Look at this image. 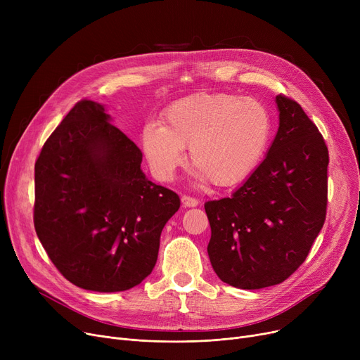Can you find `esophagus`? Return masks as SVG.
Instances as JSON below:
<instances>
[{
    "label": "esophagus",
    "instance_id": "1",
    "mask_svg": "<svg viewBox=\"0 0 360 360\" xmlns=\"http://www.w3.org/2000/svg\"><path fill=\"white\" fill-rule=\"evenodd\" d=\"M181 201H182V205H184V207H197L198 202H200L197 198L188 197V195H182Z\"/></svg>",
    "mask_w": 360,
    "mask_h": 360
}]
</instances>
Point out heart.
I'll use <instances>...</instances> for the list:
<instances>
[{
	"mask_svg": "<svg viewBox=\"0 0 360 360\" xmlns=\"http://www.w3.org/2000/svg\"><path fill=\"white\" fill-rule=\"evenodd\" d=\"M271 137V117L262 102L228 93H200L170 105L160 122L141 128L140 143L159 181H170L190 160L195 176L219 186L247 178L264 156Z\"/></svg>",
	"mask_w": 360,
	"mask_h": 360,
	"instance_id": "heart-1",
	"label": "heart"
}]
</instances>
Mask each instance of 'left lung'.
Masks as SVG:
<instances>
[{
  "label": "left lung",
  "mask_w": 360,
  "mask_h": 360,
  "mask_svg": "<svg viewBox=\"0 0 360 360\" xmlns=\"http://www.w3.org/2000/svg\"><path fill=\"white\" fill-rule=\"evenodd\" d=\"M278 129L231 198L207 201V247L219 278L238 289L285 281L305 261L327 210L328 150L299 103L276 96Z\"/></svg>",
  "instance_id": "left-lung-1"
}]
</instances>
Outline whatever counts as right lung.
I'll use <instances>...</instances> for the list:
<instances>
[{"mask_svg":"<svg viewBox=\"0 0 360 360\" xmlns=\"http://www.w3.org/2000/svg\"><path fill=\"white\" fill-rule=\"evenodd\" d=\"M110 121L105 105L79 102L34 165L37 238L68 281L101 293L153 271L160 233L181 205L146 178L140 148Z\"/></svg>","mask_w":360,"mask_h":360,"instance_id":"obj_1","label":"right lung"}]
</instances>
